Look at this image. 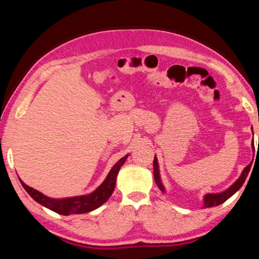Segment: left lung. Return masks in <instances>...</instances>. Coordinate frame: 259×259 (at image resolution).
Returning <instances> with one entry per match:
<instances>
[{
  "mask_svg": "<svg viewBox=\"0 0 259 259\" xmlns=\"http://www.w3.org/2000/svg\"><path fill=\"white\" fill-rule=\"evenodd\" d=\"M252 148H253V145H252ZM153 168H154L153 170H154V179L157 187L160 188L162 193H166L163 183L161 181L160 166H159V162H157L156 156H154V161H153ZM250 168H251V163L245 166V168L242 170V172H241L240 177L236 179V181L232 184L229 188H226L225 191H223L221 193H207V194L203 196L202 209L216 207V205L224 203L227 199H230L232 195L235 194V193L240 190L241 186L243 185L245 179H247L248 174L250 171Z\"/></svg>",
  "mask_w": 259,
  "mask_h": 259,
  "instance_id": "obj_1",
  "label": "left lung"
}]
</instances>
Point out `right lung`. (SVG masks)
Returning a JSON list of instances; mask_svg holds the SVG:
<instances>
[{"label": "right lung", "instance_id": "add662e5", "mask_svg": "<svg viewBox=\"0 0 259 259\" xmlns=\"http://www.w3.org/2000/svg\"><path fill=\"white\" fill-rule=\"evenodd\" d=\"M128 156L129 154L121 157V159L112 166V169L109 170L105 181L100 184L94 192L89 193V194L71 196V198L54 199L45 195L43 193L38 192L37 190H34L33 187L26 185L20 178L19 181L21 183V185H23V187L26 190V192H27L37 203H40L43 207L52 210V211L59 214H64V216H68V214L74 213L90 212L93 211V210L99 208L100 205H103L109 199V196L112 195L114 187H115L117 174H119L121 166L124 164L125 160L128 159Z\"/></svg>", "mask_w": 259, "mask_h": 259}]
</instances>
